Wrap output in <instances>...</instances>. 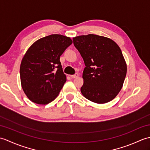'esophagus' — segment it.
Wrapping results in <instances>:
<instances>
[{
  "label": "esophagus",
  "mask_w": 150,
  "mask_h": 150,
  "mask_svg": "<svg viewBox=\"0 0 150 150\" xmlns=\"http://www.w3.org/2000/svg\"><path fill=\"white\" fill-rule=\"evenodd\" d=\"M71 77L73 79H75V78H77V77H79V74H78V73H75V74H74V75H72Z\"/></svg>",
  "instance_id": "1"
}]
</instances>
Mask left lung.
I'll return each instance as SVG.
<instances>
[{
  "label": "left lung",
  "mask_w": 150,
  "mask_h": 150,
  "mask_svg": "<svg viewBox=\"0 0 150 150\" xmlns=\"http://www.w3.org/2000/svg\"><path fill=\"white\" fill-rule=\"evenodd\" d=\"M73 40L86 66L82 94L97 104L112 100L122 89L127 73L119 46L110 38L93 34L73 37Z\"/></svg>",
  "instance_id": "obj_1"
}]
</instances>
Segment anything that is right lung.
<instances>
[{
	"instance_id": "right-lung-1",
	"label": "right lung",
	"mask_w": 150,
	"mask_h": 150,
	"mask_svg": "<svg viewBox=\"0 0 150 150\" xmlns=\"http://www.w3.org/2000/svg\"><path fill=\"white\" fill-rule=\"evenodd\" d=\"M73 41L59 34L35 41L25 53L20 66L22 88L38 104H47L58 96L66 81L60 57Z\"/></svg>"
}]
</instances>
